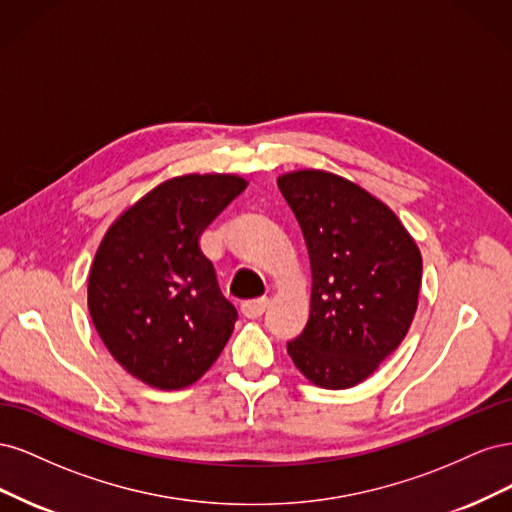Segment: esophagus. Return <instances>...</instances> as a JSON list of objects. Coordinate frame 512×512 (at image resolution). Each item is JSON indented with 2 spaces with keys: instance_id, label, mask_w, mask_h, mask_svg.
I'll use <instances>...</instances> for the list:
<instances>
[{
  "instance_id": "esophagus-1",
  "label": "esophagus",
  "mask_w": 512,
  "mask_h": 512,
  "mask_svg": "<svg viewBox=\"0 0 512 512\" xmlns=\"http://www.w3.org/2000/svg\"><path fill=\"white\" fill-rule=\"evenodd\" d=\"M267 305H269V299H254V301H245L243 305H241V314L245 316V318H250V320H254V318H260L262 314L267 312Z\"/></svg>"
}]
</instances>
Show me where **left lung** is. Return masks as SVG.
Returning <instances> with one entry per match:
<instances>
[{
    "label": "left lung",
    "instance_id": "obj_1",
    "mask_svg": "<svg viewBox=\"0 0 512 512\" xmlns=\"http://www.w3.org/2000/svg\"><path fill=\"white\" fill-rule=\"evenodd\" d=\"M312 267L309 320L288 342L301 374L320 389L369 378L406 337L418 307L423 258L397 215L359 183L303 168L277 177Z\"/></svg>",
    "mask_w": 512,
    "mask_h": 512
}]
</instances>
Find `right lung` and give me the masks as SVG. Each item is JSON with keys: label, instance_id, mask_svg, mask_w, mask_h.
<instances>
[{"label": "right lung", "instance_id": "add662e5", "mask_svg": "<svg viewBox=\"0 0 512 512\" xmlns=\"http://www.w3.org/2000/svg\"><path fill=\"white\" fill-rule=\"evenodd\" d=\"M247 188L230 173L181 175L147 192L106 230L89 269L91 322L113 359L153 389L205 376L235 329L200 235Z\"/></svg>", "mask_w": 512, "mask_h": 512}]
</instances>
